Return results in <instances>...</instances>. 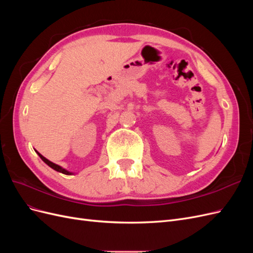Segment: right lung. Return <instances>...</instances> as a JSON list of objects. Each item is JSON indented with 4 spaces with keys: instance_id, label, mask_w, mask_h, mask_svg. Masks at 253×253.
Here are the masks:
<instances>
[{
    "instance_id": "obj_1",
    "label": "right lung",
    "mask_w": 253,
    "mask_h": 253,
    "mask_svg": "<svg viewBox=\"0 0 253 253\" xmlns=\"http://www.w3.org/2000/svg\"><path fill=\"white\" fill-rule=\"evenodd\" d=\"M37 152V151H36ZM38 153V155L40 156V158L43 160V162L46 164L47 166H49L51 169H53V170H56V171H58V172H60V173H63V174H65V175H72L73 173L72 172H68L67 170H65V169H63L62 167H60V166H58V165H56V164H53V163H51V162H49L48 159H46L45 158L44 156H42L39 152H37Z\"/></svg>"
}]
</instances>
